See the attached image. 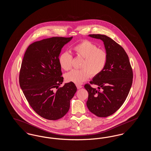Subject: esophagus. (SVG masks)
Returning a JSON list of instances; mask_svg holds the SVG:
<instances>
[{
  "label": "esophagus",
  "mask_w": 151,
  "mask_h": 151,
  "mask_svg": "<svg viewBox=\"0 0 151 151\" xmlns=\"http://www.w3.org/2000/svg\"><path fill=\"white\" fill-rule=\"evenodd\" d=\"M76 87H77V88H78V89H79L83 87V86H81V85H79V84H77V85H76Z\"/></svg>",
  "instance_id": "esophagus-1"
}]
</instances>
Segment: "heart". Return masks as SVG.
I'll list each match as a JSON object with an SVG mask.
<instances>
[{
    "label": "heart",
    "instance_id": "obj_1",
    "mask_svg": "<svg viewBox=\"0 0 151 151\" xmlns=\"http://www.w3.org/2000/svg\"><path fill=\"white\" fill-rule=\"evenodd\" d=\"M75 54L78 57L83 59L79 70H73L65 75L67 82L79 84L91 77L99 75L104 69L108 55L106 52L92 42L84 40L76 45L73 47ZM61 68L65 71L72 67V56L69 52L65 51L61 53L58 58Z\"/></svg>",
    "mask_w": 151,
    "mask_h": 151
}]
</instances>
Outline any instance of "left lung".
<instances>
[{
	"instance_id": "obj_1",
	"label": "left lung",
	"mask_w": 151,
	"mask_h": 151,
	"mask_svg": "<svg viewBox=\"0 0 151 151\" xmlns=\"http://www.w3.org/2000/svg\"><path fill=\"white\" fill-rule=\"evenodd\" d=\"M89 36L103 41L108 59L103 71L90 81L98 89L88 84L84 86L89 94L86 106L94 115L106 117L114 114L126 100L132 84L133 72L121 46L104 35Z\"/></svg>"
}]
</instances>
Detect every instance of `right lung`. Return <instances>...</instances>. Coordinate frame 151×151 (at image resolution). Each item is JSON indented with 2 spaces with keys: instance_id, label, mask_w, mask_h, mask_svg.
Segmentation results:
<instances>
[{
  "instance_id": "1",
  "label": "right lung",
  "mask_w": 151,
  "mask_h": 151,
  "mask_svg": "<svg viewBox=\"0 0 151 151\" xmlns=\"http://www.w3.org/2000/svg\"><path fill=\"white\" fill-rule=\"evenodd\" d=\"M72 38L54 37L32 43L22 59L20 86L36 113L49 120H57L67 114L77 91L72 82L59 88L63 78L58 58Z\"/></svg>"
}]
</instances>
